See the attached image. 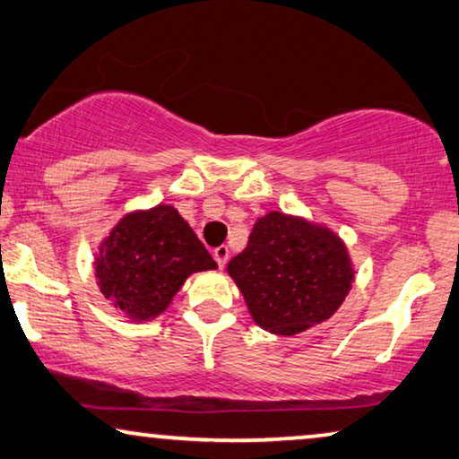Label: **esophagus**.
<instances>
[{
  "label": "esophagus",
  "mask_w": 459,
  "mask_h": 459,
  "mask_svg": "<svg viewBox=\"0 0 459 459\" xmlns=\"http://www.w3.org/2000/svg\"><path fill=\"white\" fill-rule=\"evenodd\" d=\"M214 260L218 264V268L227 266V262H229V247H227V245H221V247L214 249Z\"/></svg>",
  "instance_id": "34e87169"
}]
</instances>
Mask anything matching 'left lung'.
<instances>
[{
    "instance_id": "left-lung-1",
    "label": "left lung",
    "mask_w": 459,
    "mask_h": 459,
    "mask_svg": "<svg viewBox=\"0 0 459 459\" xmlns=\"http://www.w3.org/2000/svg\"><path fill=\"white\" fill-rule=\"evenodd\" d=\"M229 274L254 320L276 334H297L331 318L353 281L337 235L281 212L255 222L247 247L229 262Z\"/></svg>"
}]
</instances>
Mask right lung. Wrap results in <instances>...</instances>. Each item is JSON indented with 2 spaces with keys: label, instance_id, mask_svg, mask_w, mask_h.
Here are the masks:
<instances>
[{
  "label": "right lung",
  "instance_id": "add662e5",
  "mask_svg": "<svg viewBox=\"0 0 459 459\" xmlns=\"http://www.w3.org/2000/svg\"><path fill=\"white\" fill-rule=\"evenodd\" d=\"M214 268L208 249L172 205L122 218L95 260L103 297L133 320L156 318L186 276Z\"/></svg>",
  "mask_w": 459,
  "mask_h": 459
}]
</instances>
